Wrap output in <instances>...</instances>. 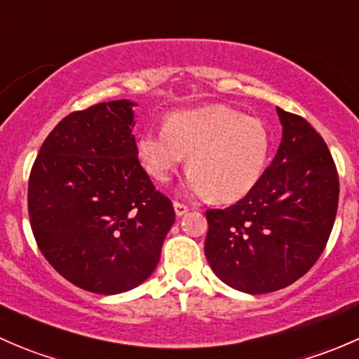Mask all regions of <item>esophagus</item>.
I'll return each instance as SVG.
<instances>
[{
	"mask_svg": "<svg viewBox=\"0 0 359 359\" xmlns=\"http://www.w3.org/2000/svg\"><path fill=\"white\" fill-rule=\"evenodd\" d=\"M173 208H175V215L177 217H182V215H186L187 212H189V206L184 205V203H179V201H173Z\"/></svg>",
	"mask_w": 359,
	"mask_h": 359,
	"instance_id": "34e87169",
	"label": "esophagus"
}]
</instances>
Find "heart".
Segmentation results:
<instances>
[{
  "label": "heart",
  "mask_w": 359,
  "mask_h": 359,
  "mask_svg": "<svg viewBox=\"0 0 359 359\" xmlns=\"http://www.w3.org/2000/svg\"><path fill=\"white\" fill-rule=\"evenodd\" d=\"M269 153L266 123L226 106L173 112L163 128H146L137 139L140 165L156 182H166L189 156L187 189L217 203L247 196Z\"/></svg>",
  "instance_id": "b5f03b06"
}]
</instances>
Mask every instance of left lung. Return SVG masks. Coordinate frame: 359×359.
<instances>
[{
    "label": "left lung",
    "mask_w": 359,
    "mask_h": 359,
    "mask_svg": "<svg viewBox=\"0 0 359 359\" xmlns=\"http://www.w3.org/2000/svg\"><path fill=\"white\" fill-rule=\"evenodd\" d=\"M276 111L283 137L262 179L234 205L206 210L210 267L252 295L288 287L314 266L339 205V175L325 140L304 118Z\"/></svg>",
    "instance_id": "left-lung-1"
}]
</instances>
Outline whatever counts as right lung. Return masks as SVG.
Listing matches in <instances>:
<instances>
[{
  "label": "right lung",
  "instance_id": "right-lung-1",
  "mask_svg": "<svg viewBox=\"0 0 359 359\" xmlns=\"http://www.w3.org/2000/svg\"><path fill=\"white\" fill-rule=\"evenodd\" d=\"M132 100L66 116L50 132L29 177L32 234L53 269L76 287L116 295L156 269L175 222L137 158Z\"/></svg>",
  "mask_w": 359,
  "mask_h": 359
}]
</instances>
